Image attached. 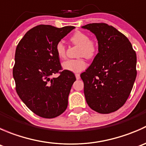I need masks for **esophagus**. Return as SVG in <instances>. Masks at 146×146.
<instances>
[{
  "label": "esophagus",
  "instance_id": "esophagus-1",
  "mask_svg": "<svg viewBox=\"0 0 146 146\" xmlns=\"http://www.w3.org/2000/svg\"><path fill=\"white\" fill-rule=\"evenodd\" d=\"M76 79H77V80H79V79L80 78V74H78V73H76Z\"/></svg>",
  "mask_w": 146,
  "mask_h": 146
}]
</instances>
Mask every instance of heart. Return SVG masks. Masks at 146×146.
Segmentation results:
<instances>
[{
  "label": "heart",
  "mask_w": 146,
  "mask_h": 146,
  "mask_svg": "<svg viewBox=\"0 0 146 146\" xmlns=\"http://www.w3.org/2000/svg\"><path fill=\"white\" fill-rule=\"evenodd\" d=\"M72 44L80 46L78 56H84L86 58H92L95 56L98 51V44L93 39H90L86 33L82 32H76L70 39ZM56 54L60 59H64L66 56V46L63 42H58L55 46ZM87 64L83 58L70 59L64 61L62 64L63 68L68 71L78 73L83 70L86 68Z\"/></svg>",
  "instance_id": "1"
}]
</instances>
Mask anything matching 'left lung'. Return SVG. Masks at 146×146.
<instances>
[{"mask_svg":"<svg viewBox=\"0 0 146 146\" xmlns=\"http://www.w3.org/2000/svg\"><path fill=\"white\" fill-rule=\"evenodd\" d=\"M82 28L98 41V54L81 73L84 94L92 110L110 114L124 104L136 78V54L125 35L105 23H92Z\"/></svg>","mask_w":146,"mask_h":146,"instance_id":"8db88e82","label":"left lung"}]
</instances>
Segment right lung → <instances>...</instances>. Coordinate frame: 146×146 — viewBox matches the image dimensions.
Returning <instances> with one entry per match:
<instances>
[{
  "label": "right lung",
  "instance_id": "right-lung-1",
  "mask_svg": "<svg viewBox=\"0 0 146 146\" xmlns=\"http://www.w3.org/2000/svg\"><path fill=\"white\" fill-rule=\"evenodd\" d=\"M73 26L57 28L40 25L29 29L17 46L13 74L16 92L35 114L52 119L64 112L76 78L61 69L55 46ZM59 72L57 78H51Z\"/></svg>",
  "mask_w": 146,
  "mask_h": 146
}]
</instances>
